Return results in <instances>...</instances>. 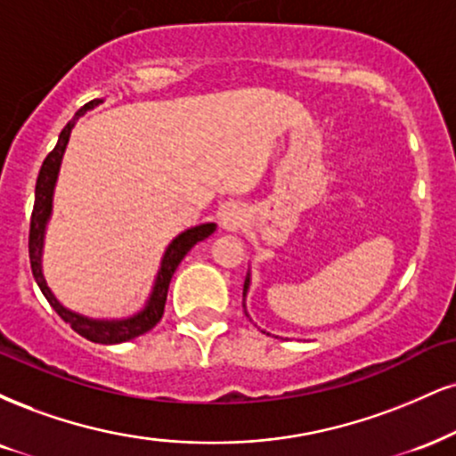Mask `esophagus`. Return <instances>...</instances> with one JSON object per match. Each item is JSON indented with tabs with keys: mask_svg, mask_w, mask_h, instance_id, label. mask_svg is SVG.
I'll return each mask as SVG.
<instances>
[{
	"mask_svg": "<svg viewBox=\"0 0 456 456\" xmlns=\"http://www.w3.org/2000/svg\"><path fill=\"white\" fill-rule=\"evenodd\" d=\"M223 227L227 229V232H238V229L244 227L246 223V212L242 206H229L227 210L223 212Z\"/></svg>",
	"mask_w": 456,
	"mask_h": 456,
	"instance_id": "esophagus-1",
	"label": "esophagus"
}]
</instances>
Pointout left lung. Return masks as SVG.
Returning a JSON list of instances; mask_svg holds the SVG:
<instances>
[{
  "label": "left lung",
  "mask_w": 456,
  "mask_h": 456,
  "mask_svg": "<svg viewBox=\"0 0 456 456\" xmlns=\"http://www.w3.org/2000/svg\"><path fill=\"white\" fill-rule=\"evenodd\" d=\"M248 276H246V281H244V295H246V290H248Z\"/></svg>",
  "instance_id": "1"
}]
</instances>
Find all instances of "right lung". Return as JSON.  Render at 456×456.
<instances>
[{"instance_id": "1", "label": "right lung", "mask_w": 456, "mask_h": 456, "mask_svg": "<svg viewBox=\"0 0 456 456\" xmlns=\"http://www.w3.org/2000/svg\"><path fill=\"white\" fill-rule=\"evenodd\" d=\"M100 100H93L89 103H85L76 117L65 125L61 134H59V142L57 146L48 152L46 159H44L40 174H37V183H36V201H34V212H31V221H29V261H31V272H34V278L37 282V287L44 293L48 304L53 305V310L57 312L59 316L63 318L68 325L74 329L76 333H80L82 338L91 339L95 344H118V342H127V339H134L142 336V333L151 331L152 327L161 321L163 310H166V301H167V289L169 282H172V276L175 272V267L180 265V261L184 259V255L197 242L206 240L208 235L214 233L216 224L214 223H206L200 224V227L186 229L184 233H180L178 238L169 244V248L166 250V256L161 261V270H159L157 282H155V290H152L151 301L140 314H135L134 318H127V321H117V322H106V321H91V318H85L80 314H74V312L65 310L54 295L51 293V289L46 287V281L42 276V265H40V256H42V238H44V224H46L48 216H51V204H53V189H54V180H57L59 174V166H61V157L65 146H68L71 127H74L76 118L80 114H85L86 110L97 106Z\"/></svg>"}]
</instances>
